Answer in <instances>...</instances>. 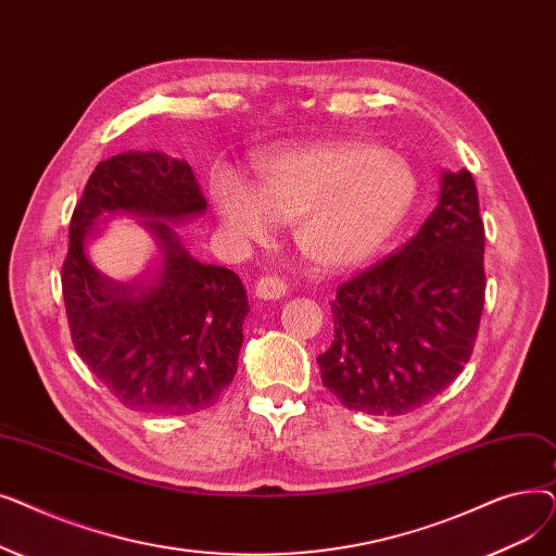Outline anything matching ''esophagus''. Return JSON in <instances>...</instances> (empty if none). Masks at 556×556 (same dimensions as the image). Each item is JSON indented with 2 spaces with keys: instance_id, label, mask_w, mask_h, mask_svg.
<instances>
[{
  "instance_id": "obj_1",
  "label": "esophagus",
  "mask_w": 556,
  "mask_h": 556,
  "mask_svg": "<svg viewBox=\"0 0 556 556\" xmlns=\"http://www.w3.org/2000/svg\"><path fill=\"white\" fill-rule=\"evenodd\" d=\"M286 283L279 277H261L254 286V298L256 300H281L286 295Z\"/></svg>"
}]
</instances>
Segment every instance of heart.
I'll return each instance as SVG.
<instances>
[{
  "mask_svg": "<svg viewBox=\"0 0 556 556\" xmlns=\"http://www.w3.org/2000/svg\"><path fill=\"white\" fill-rule=\"evenodd\" d=\"M419 195L413 164L396 151L338 139L261 155L254 185L214 168L207 198L220 237L237 252L266 243L290 220L298 250L325 270L361 268L381 254Z\"/></svg>",
  "mask_w": 556,
  "mask_h": 556,
  "instance_id": "obj_1",
  "label": "heart"
}]
</instances>
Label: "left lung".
I'll use <instances>...</instances> for the list:
<instances>
[{
    "mask_svg": "<svg viewBox=\"0 0 556 556\" xmlns=\"http://www.w3.org/2000/svg\"><path fill=\"white\" fill-rule=\"evenodd\" d=\"M484 225L473 175L444 170L437 207L403 250L338 288L325 388L396 417L444 392L469 363L484 306Z\"/></svg>",
    "mask_w": 556,
    "mask_h": 556,
    "instance_id": "8db88e82",
    "label": "left lung"
}]
</instances>
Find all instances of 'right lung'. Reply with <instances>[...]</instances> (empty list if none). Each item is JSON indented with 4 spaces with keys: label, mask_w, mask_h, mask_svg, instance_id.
<instances>
[{
    "label": "right lung",
    "mask_w": 556,
    "mask_h": 556,
    "mask_svg": "<svg viewBox=\"0 0 556 556\" xmlns=\"http://www.w3.org/2000/svg\"><path fill=\"white\" fill-rule=\"evenodd\" d=\"M207 212L193 170L160 151L99 162L70 225L63 298L85 365L130 410L191 415L233 381L250 313L237 273L191 256L180 225ZM105 215H135L154 261L139 280H114L86 258V231Z\"/></svg>",
    "instance_id": "1"
}]
</instances>
